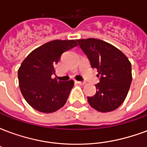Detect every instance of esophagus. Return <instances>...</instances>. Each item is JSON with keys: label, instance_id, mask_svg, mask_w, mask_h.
<instances>
[{"label": "esophagus", "instance_id": "34e87169", "mask_svg": "<svg viewBox=\"0 0 147 147\" xmlns=\"http://www.w3.org/2000/svg\"><path fill=\"white\" fill-rule=\"evenodd\" d=\"M76 83L80 84V85H84V84L86 83V82H84V81H77Z\"/></svg>", "mask_w": 147, "mask_h": 147}]
</instances>
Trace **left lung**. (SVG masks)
<instances>
[{
    "label": "left lung",
    "mask_w": 147,
    "mask_h": 147,
    "mask_svg": "<svg viewBox=\"0 0 147 147\" xmlns=\"http://www.w3.org/2000/svg\"><path fill=\"white\" fill-rule=\"evenodd\" d=\"M77 42L100 76L96 94L87 97L89 104L102 113L115 110L126 98L132 80L128 58L115 46L99 39H79Z\"/></svg>",
    "instance_id": "8db88e82"
}]
</instances>
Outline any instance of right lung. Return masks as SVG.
<instances>
[{"instance_id":"obj_1","label":"right lung","mask_w":147,"mask_h":147,"mask_svg":"<svg viewBox=\"0 0 147 147\" xmlns=\"http://www.w3.org/2000/svg\"><path fill=\"white\" fill-rule=\"evenodd\" d=\"M77 46L75 40H54L40 46L27 56L18 70L21 93L34 109L50 113L67 102L73 80L52 79L55 66L64 52Z\"/></svg>"}]
</instances>
